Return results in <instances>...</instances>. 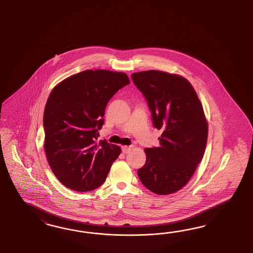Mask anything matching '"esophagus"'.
<instances>
[{"mask_svg": "<svg viewBox=\"0 0 253 253\" xmlns=\"http://www.w3.org/2000/svg\"><path fill=\"white\" fill-rule=\"evenodd\" d=\"M122 149H123V152L124 154L129 153L130 150H131V146H124L122 147Z\"/></svg>", "mask_w": 253, "mask_h": 253, "instance_id": "esophagus-1", "label": "esophagus"}]
</instances>
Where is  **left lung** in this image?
Here are the masks:
<instances>
[{
  "label": "left lung",
  "mask_w": 253,
  "mask_h": 253,
  "mask_svg": "<svg viewBox=\"0 0 253 253\" xmlns=\"http://www.w3.org/2000/svg\"><path fill=\"white\" fill-rule=\"evenodd\" d=\"M145 95L154 126L162 130L160 146L145 148L146 164L137 170L142 184L158 195L182 189L191 179L207 145L208 123L191 84L160 70L131 74Z\"/></svg>",
  "instance_id": "1"
}]
</instances>
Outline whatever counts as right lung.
Instances as JSON below:
<instances>
[{"label":"right lung","instance_id":"right-lung-1","mask_svg":"<svg viewBox=\"0 0 253 253\" xmlns=\"http://www.w3.org/2000/svg\"><path fill=\"white\" fill-rule=\"evenodd\" d=\"M130 84L127 74L88 69L62 81L43 113L44 150L55 177L69 189L92 191L106 181L122 149L100 140L108 101Z\"/></svg>","mask_w":253,"mask_h":253}]
</instances>
